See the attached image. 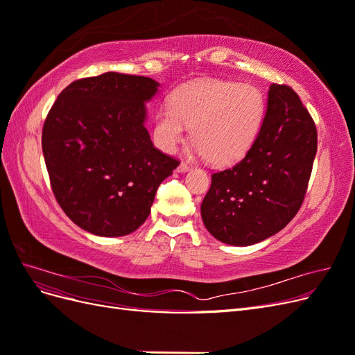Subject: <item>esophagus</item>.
Returning a JSON list of instances; mask_svg holds the SVG:
<instances>
[{
	"label": "esophagus",
	"mask_w": 355,
	"mask_h": 355,
	"mask_svg": "<svg viewBox=\"0 0 355 355\" xmlns=\"http://www.w3.org/2000/svg\"><path fill=\"white\" fill-rule=\"evenodd\" d=\"M189 168H191V166L187 163V161H182V163L178 166V171H187Z\"/></svg>",
	"instance_id": "esophagus-1"
}]
</instances>
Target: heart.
<instances>
[{"mask_svg":"<svg viewBox=\"0 0 355 355\" xmlns=\"http://www.w3.org/2000/svg\"><path fill=\"white\" fill-rule=\"evenodd\" d=\"M265 112L263 94L252 84L192 81L171 93L168 108L157 112L154 139L161 149L173 153L189 127L192 144L209 163L231 166L250 151Z\"/></svg>","mask_w":355,"mask_h":355,"instance_id":"1","label":"heart"}]
</instances>
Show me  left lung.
<instances>
[{
  "instance_id": "1",
  "label": "left lung",
  "mask_w": 355,
  "mask_h": 355,
  "mask_svg": "<svg viewBox=\"0 0 355 355\" xmlns=\"http://www.w3.org/2000/svg\"><path fill=\"white\" fill-rule=\"evenodd\" d=\"M315 153L313 116L292 87L272 84L250 151L211 175L201 202L207 231L232 245H250L282 231L302 206Z\"/></svg>"
}]
</instances>
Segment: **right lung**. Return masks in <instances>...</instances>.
Wrapping results in <instances>:
<instances>
[{"label":"right lung","instance_id":"add662e5","mask_svg":"<svg viewBox=\"0 0 355 355\" xmlns=\"http://www.w3.org/2000/svg\"><path fill=\"white\" fill-rule=\"evenodd\" d=\"M158 85L106 72L71 83L50 108L41 136L50 185L80 228L101 237L136 231L179 166L154 146L144 124L145 102Z\"/></svg>","mask_w":355,"mask_h":355}]
</instances>
